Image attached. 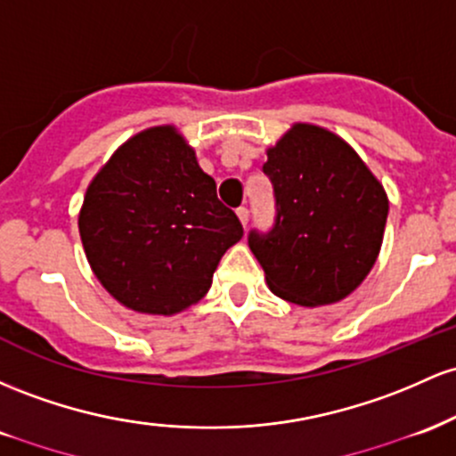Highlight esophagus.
<instances>
[{
	"label": "esophagus",
	"mask_w": 456,
	"mask_h": 456,
	"mask_svg": "<svg viewBox=\"0 0 456 456\" xmlns=\"http://www.w3.org/2000/svg\"><path fill=\"white\" fill-rule=\"evenodd\" d=\"M237 217H239V222L243 224V228L248 226V219H249V211L245 207H239L237 208Z\"/></svg>",
	"instance_id": "obj_1"
}]
</instances>
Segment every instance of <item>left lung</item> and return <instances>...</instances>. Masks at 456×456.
Returning <instances> with one entry per match:
<instances>
[{"label": "left lung", "mask_w": 456, "mask_h": 456, "mask_svg": "<svg viewBox=\"0 0 456 456\" xmlns=\"http://www.w3.org/2000/svg\"><path fill=\"white\" fill-rule=\"evenodd\" d=\"M278 219L249 232V249L271 293L301 308L349 297L377 263L387 219L379 178L334 131L295 122L267 148Z\"/></svg>", "instance_id": "1"}]
</instances>
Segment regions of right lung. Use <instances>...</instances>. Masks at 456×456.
<instances>
[{
  "label": "right lung",
  "instance_id": "obj_1",
  "mask_svg": "<svg viewBox=\"0 0 456 456\" xmlns=\"http://www.w3.org/2000/svg\"><path fill=\"white\" fill-rule=\"evenodd\" d=\"M79 234L92 273L118 304L172 316L208 293L243 226L185 135L159 125L129 137L96 172Z\"/></svg>",
  "mask_w": 456,
  "mask_h": 456
}]
</instances>
